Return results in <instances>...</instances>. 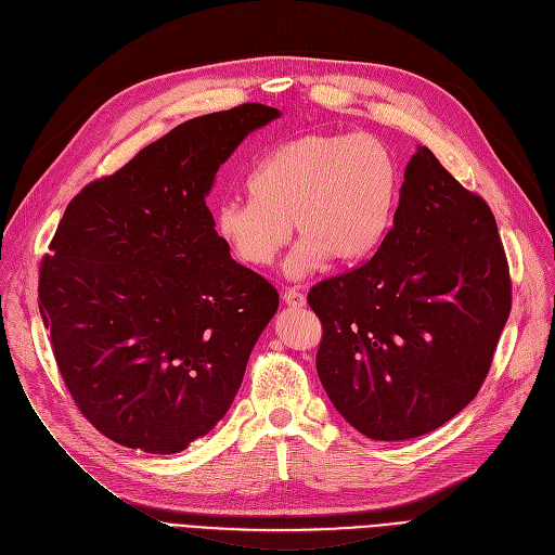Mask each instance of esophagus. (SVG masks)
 I'll list each match as a JSON object with an SVG mask.
<instances>
[{
    "mask_svg": "<svg viewBox=\"0 0 555 555\" xmlns=\"http://www.w3.org/2000/svg\"><path fill=\"white\" fill-rule=\"evenodd\" d=\"M283 301L287 306H293V308H304L306 306V295L301 293V289H297V287H287L285 293H283Z\"/></svg>",
    "mask_w": 555,
    "mask_h": 555,
    "instance_id": "1",
    "label": "esophagus"
}]
</instances>
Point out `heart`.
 Listing matches in <instances>:
<instances>
[{
  "label": "heart",
  "instance_id": "1",
  "mask_svg": "<svg viewBox=\"0 0 555 555\" xmlns=\"http://www.w3.org/2000/svg\"><path fill=\"white\" fill-rule=\"evenodd\" d=\"M402 170L389 145L362 132H306L279 143L249 175L251 197H224L216 229L249 268H268L293 220L301 238L285 260L306 276L326 258L353 266L375 254L393 224Z\"/></svg>",
  "mask_w": 555,
  "mask_h": 555
}]
</instances>
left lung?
Returning <instances> with one entry per match:
<instances>
[{"mask_svg": "<svg viewBox=\"0 0 555 555\" xmlns=\"http://www.w3.org/2000/svg\"><path fill=\"white\" fill-rule=\"evenodd\" d=\"M308 304L319 380L358 431L404 441L446 425L481 389L513 304L488 202L418 145L385 243Z\"/></svg>", "mask_w": 555, "mask_h": 555, "instance_id": "obj_1", "label": "left lung"}]
</instances>
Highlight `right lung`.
<instances>
[{"label":"right lung","instance_id":"right-lung-1","mask_svg":"<svg viewBox=\"0 0 555 555\" xmlns=\"http://www.w3.org/2000/svg\"><path fill=\"white\" fill-rule=\"evenodd\" d=\"M276 116L260 103L197 116L67 204L38 306L78 412L109 441L182 452L236 398L279 293L231 258L207 193Z\"/></svg>","mask_w":555,"mask_h":555}]
</instances>
